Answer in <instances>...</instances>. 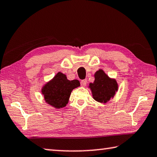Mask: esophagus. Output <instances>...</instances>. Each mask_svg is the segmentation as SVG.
Masks as SVG:
<instances>
[{
    "label": "esophagus",
    "mask_w": 157,
    "mask_h": 157,
    "mask_svg": "<svg viewBox=\"0 0 157 157\" xmlns=\"http://www.w3.org/2000/svg\"><path fill=\"white\" fill-rule=\"evenodd\" d=\"M87 79H83V80H81V85L82 86H86V84H87Z\"/></svg>",
    "instance_id": "esophagus-1"
}]
</instances>
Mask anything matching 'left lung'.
<instances>
[{"mask_svg":"<svg viewBox=\"0 0 157 157\" xmlns=\"http://www.w3.org/2000/svg\"><path fill=\"white\" fill-rule=\"evenodd\" d=\"M94 76V82L90 84L93 98L98 102L107 103L117 91V81L109 78L101 70L97 71Z\"/></svg>","mask_w":157,"mask_h":157,"instance_id":"obj_1","label":"left lung"}]
</instances>
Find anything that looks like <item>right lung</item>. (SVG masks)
I'll return each mask as SVG.
<instances>
[{"mask_svg":"<svg viewBox=\"0 0 157 157\" xmlns=\"http://www.w3.org/2000/svg\"><path fill=\"white\" fill-rule=\"evenodd\" d=\"M79 86L78 80L69 81L65 74L59 72L43 87L42 92L47 103L56 108H60L68 103L72 90Z\"/></svg>","mask_w":157,"mask_h":157,"instance_id":"1","label":"right lung"}]
</instances>
